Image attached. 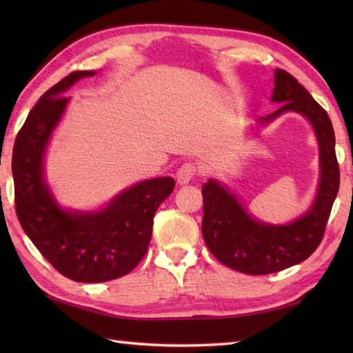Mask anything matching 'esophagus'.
I'll return each instance as SVG.
<instances>
[{
    "label": "esophagus",
    "instance_id": "34e87169",
    "mask_svg": "<svg viewBox=\"0 0 353 353\" xmlns=\"http://www.w3.org/2000/svg\"><path fill=\"white\" fill-rule=\"evenodd\" d=\"M199 167H197V163H194V162H185L181 168L177 170V172H176V181H177V183L179 185H186V183H190V181L191 179L196 176V174H199Z\"/></svg>",
    "mask_w": 353,
    "mask_h": 353
}]
</instances>
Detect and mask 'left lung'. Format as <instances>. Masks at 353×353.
<instances>
[{
    "label": "left lung",
    "mask_w": 353,
    "mask_h": 353,
    "mask_svg": "<svg viewBox=\"0 0 353 353\" xmlns=\"http://www.w3.org/2000/svg\"><path fill=\"white\" fill-rule=\"evenodd\" d=\"M273 103L282 106L261 117L267 125L285 112H297L311 123L320 152V182L311 208L288 224L259 221L245 211L228 186L209 179L203 194V234L208 249L221 264L245 274H270L310 258L323 239L325 228L340 188L335 134L326 110L299 81L283 70H274Z\"/></svg>",
    "instance_id": "left-lung-1"
}]
</instances>
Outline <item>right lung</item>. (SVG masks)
Segmentation results:
<instances>
[{"label": "right lung", "instance_id": "right-lung-1", "mask_svg": "<svg viewBox=\"0 0 353 353\" xmlns=\"http://www.w3.org/2000/svg\"><path fill=\"white\" fill-rule=\"evenodd\" d=\"M95 71H74L50 88L30 110L14 141V206L22 229L59 273L76 282H108L139 264L152 239L153 216L174 190L156 177L119 192L100 211L63 209L45 181L43 157L70 101L63 94Z\"/></svg>", "mask_w": 353, "mask_h": 353}]
</instances>
